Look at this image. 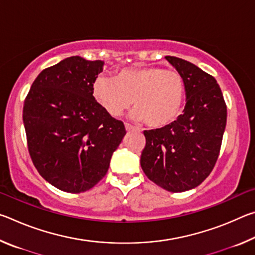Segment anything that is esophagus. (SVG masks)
<instances>
[{"instance_id":"esophagus-1","label":"esophagus","mask_w":255,"mask_h":255,"mask_svg":"<svg viewBox=\"0 0 255 255\" xmlns=\"http://www.w3.org/2000/svg\"><path fill=\"white\" fill-rule=\"evenodd\" d=\"M125 127H126V130L127 131H131V130H136V128L133 127V126H131V125H129V124H125Z\"/></svg>"}]
</instances>
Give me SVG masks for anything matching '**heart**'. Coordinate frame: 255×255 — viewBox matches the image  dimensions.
Returning <instances> with one entry per match:
<instances>
[{
	"label": "heart",
	"instance_id": "heart-1",
	"mask_svg": "<svg viewBox=\"0 0 255 255\" xmlns=\"http://www.w3.org/2000/svg\"><path fill=\"white\" fill-rule=\"evenodd\" d=\"M92 96L110 116H120L132 103L133 119L145 120L152 128H162L179 117L185 86L178 72L138 66L118 71L114 79L98 76L92 84Z\"/></svg>",
	"mask_w": 255,
	"mask_h": 255
}]
</instances>
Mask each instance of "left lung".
Instances as JSON below:
<instances>
[{
	"mask_svg": "<svg viewBox=\"0 0 255 255\" xmlns=\"http://www.w3.org/2000/svg\"><path fill=\"white\" fill-rule=\"evenodd\" d=\"M167 62L182 76L183 114L165 127L145 130L140 165L146 176L171 192L199 185L213 171L226 127L227 108L214 76L174 56Z\"/></svg>",
	"mask_w": 255,
	"mask_h": 255,
	"instance_id": "obj_1",
	"label": "left lung"
}]
</instances>
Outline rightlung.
<instances>
[{
    "instance_id": "right-lung-1",
    "label": "right lung",
    "mask_w": 255,
    "mask_h": 255,
    "mask_svg": "<svg viewBox=\"0 0 255 255\" xmlns=\"http://www.w3.org/2000/svg\"><path fill=\"white\" fill-rule=\"evenodd\" d=\"M102 60L80 56L45 68L23 105L30 157L47 182L80 193L107 174L112 154L126 135L124 123L94 100L92 84Z\"/></svg>"
}]
</instances>
